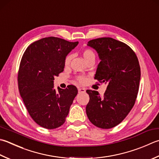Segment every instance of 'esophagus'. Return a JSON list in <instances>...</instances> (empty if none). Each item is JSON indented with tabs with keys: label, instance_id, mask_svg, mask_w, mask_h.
<instances>
[{
	"label": "esophagus",
	"instance_id": "obj_1",
	"mask_svg": "<svg viewBox=\"0 0 159 159\" xmlns=\"http://www.w3.org/2000/svg\"><path fill=\"white\" fill-rule=\"evenodd\" d=\"M79 90V93H85V88H79L78 89Z\"/></svg>",
	"mask_w": 159,
	"mask_h": 159
}]
</instances>
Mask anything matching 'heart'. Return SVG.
<instances>
[{
    "label": "heart",
    "instance_id": "1",
    "mask_svg": "<svg viewBox=\"0 0 159 159\" xmlns=\"http://www.w3.org/2000/svg\"><path fill=\"white\" fill-rule=\"evenodd\" d=\"M83 57L84 58V60L85 61V62H88L89 59H91L92 58H95V55H94V53L93 52L91 49H84L83 53ZM71 59V57L70 55L67 56V57L65 58V61H64V64H65V66H68V65H70V61ZM78 80L80 83H84L85 81V78L83 77V76H79L78 77Z\"/></svg>",
    "mask_w": 159,
    "mask_h": 159
}]
</instances>
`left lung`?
Returning a JSON list of instances; mask_svg holds the SVG:
<instances>
[{
  "label": "left lung",
  "instance_id": "1",
  "mask_svg": "<svg viewBox=\"0 0 159 159\" xmlns=\"http://www.w3.org/2000/svg\"><path fill=\"white\" fill-rule=\"evenodd\" d=\"M88 45L97 52L101 60L94 79L107 87L103 97L97 91L87 90V116L96 127L112 128L122 122L135 103L141 79L138 58L125 43L110 37L91 40Z\"/></svg>",
  "mask_w": 159,
  "mask_h": 159
}]
</instances>
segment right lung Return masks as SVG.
<instances>
[{
    "mask_svg": "<svg viewBox=\"0 0 159 159\" xmlns=\"http://www.w3.org/2000/svg\"><path fill=\"white\" fill-rule=\"evenodd\" d=\"M79 42L47 37L32 43L22 57L18 89L31 117L44 128L55 129L65 123L78 94L74 85L54 88L55 76L64 70L67 54Z\"/></svg>",
    "mask_w": 159,
    "mask_h": 159,
    "instance_id": "obj_1",
    "label": "right lung"
}]
</instances>
